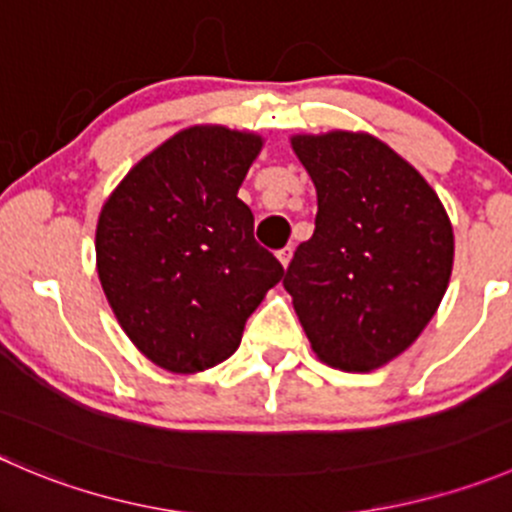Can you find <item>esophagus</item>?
I'll return each instance as SVG.
<instances>
[{"label":"esophagus","mask_w":512,"mask_h":512,"mask_svg":"<svg viewBox=\"0 0 512 512\" xmlns=\"http://www.w3.org/2000/svg\"><path fill=\"white\" fill-rule=\"evenodd\" d=\"M277 260L282 262V267L290 265V260H292V247H282V250H277Z\"/></svg>","instance_id":"1"}]
</instances>
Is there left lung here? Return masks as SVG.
<instances>
[{"label": "left lung", "instance_id": "8db88e82", "mask_svg": "<svg viewBox=\"0 0 512 512\" xmlns=\"http://www.w3.org/2000/svg\"><path fill=\"white\" fill-rule=\"evenodd\" d=\"M317 190L315 232L282 280L312 350L370 372L408 350L453 270V227L415 167L360 132L292 137Z\"/></svg>", "mask_w": 512, "mask_h": 512}]
</instances>
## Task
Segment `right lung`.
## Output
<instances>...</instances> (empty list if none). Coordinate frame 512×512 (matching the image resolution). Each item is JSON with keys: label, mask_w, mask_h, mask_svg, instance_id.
Wrapping results in <instances>:
<instances>
[{"label": "right lung", "mask_w": 512, "mask_h": 512, "mask_svg": "<svg viewBox=\"0 0 512 512\" xmlns=\"http://www.w3.org/2000/svg\"><path fill=\"white\" fill-rule=\"evenodd\" d=\"M262 140L190 127L119 182L97 225V270L122 330L170 372H200L240 347L247 317L285 270L257 245L237 197Z\"/></svg>", "instance_id": "right-lung-1"}]
</instances>
